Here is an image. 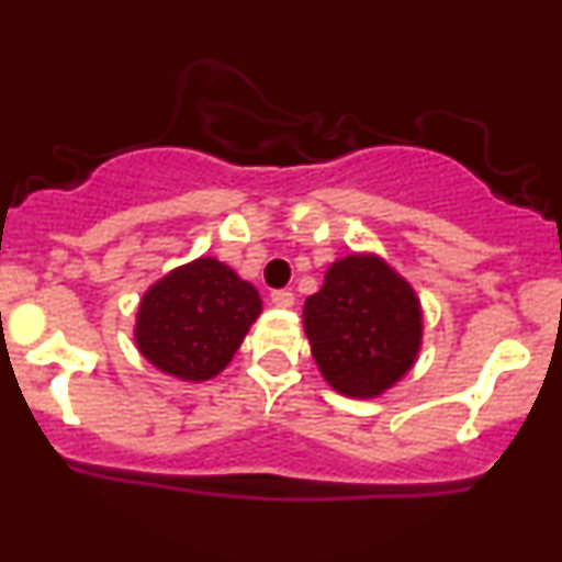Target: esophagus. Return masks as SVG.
<instances>
[{
    "mask_svg": "<svg viewBox=\"0 0 562 562\" xmlns=\"http://www.w3.org/2000/svg\"><path fill=\"white\" fill-rule=\"evenodd\" d=\"M272 303H274V306H280V308H290L295 303V295L290 293V290H274Z\"/></svg>",
    "mask_w": 562,
    "mask_h": 562,
    "instance_id": "obj_1",
    "label": "esophagus"
}]
</instances>
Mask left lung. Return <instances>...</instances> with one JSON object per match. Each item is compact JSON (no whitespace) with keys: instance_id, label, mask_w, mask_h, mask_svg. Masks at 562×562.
Wrapping results in <instances>:
<instances>
[{"instance_id":"1","label":"left lung","mask_w":562,"mask_h":562,"mask_svg":"<svg viewBox=\"0 0 562 562\" xmlns=\"http://www.w3.org/2000/svg\"><path fill=\"white\" fill-rule=\"evenodd\" d=\"M303 330L335 391L375 398L415 364L423 344L420 299L380 256L351 254L327 269L325 285L303 303Z\"/></svg>"}]
</instances>
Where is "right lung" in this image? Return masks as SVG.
Here are the masks:
<instances>
[{"mask_svg": "<svg viewBox=\"0 0 562 562\" xmlns=\"http://www.w3.org/2000/svg\"><path fill=\"white\" fill-rule=\"evenodd\" d=\"M259 314V290L227 263L200 256L142 295L134 340L160 372L200 383L232 362Z\"/></svg>", "mask_w": 562, "mask_h": 562, "instance_id": "obj_1", "label": "right lung"}]
</instances>
